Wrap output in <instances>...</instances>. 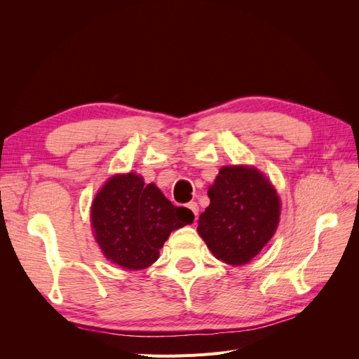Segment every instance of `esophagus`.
Masks as SVG:
<instances>
[{"label":"esophagus","instance_id":"obj_1","mask_svg":"<svg viewBox=\"0 0 359 359\" xmlns=\"http://www.w3.org/2000/svg\"><path fill=\"white\" fill-rule=\"evenodd\" d=\"M187 208L191 210V212L194 214V217H196V219H198V214H199V206H198V203H196V202H190V203H187Z\"/></svg>","mask_w":359,"mask_h":359}]
</instances>
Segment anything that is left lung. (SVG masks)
Here are the masks:
<instances>
[{
  "label": "left lung",
  "mask_w": 359,
  "mask_h": 359,
  "mask_svg": "<svg viewBox=\"0 0 359 359\" xmlns=\"http://www.w3.org/2000/svg\"><path fill=\"white\" fill-rule=\"evenodd\" d=\"M208 198L198 222L201 238L222 262L248 264L278 226L281 205L274 186L256 168L223 166Z\"/></svg>",
  "instance_id": "1"
}]
</instances>
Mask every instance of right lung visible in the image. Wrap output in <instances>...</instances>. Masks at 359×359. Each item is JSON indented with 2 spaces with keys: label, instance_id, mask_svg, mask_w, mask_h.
<instances>
[{
  "label": "right lung",
  "instance_id": "obj_1",
  "mask_svg": "<svg viewBox=\"0 0 359 359\" xmlns=\"http://www.w3.org/2000/svg\"><path fill=\"white\" fill-rule=\"evenodd\" d=\"M189 208L173 206L156 184L135 172L114 175L95 194L91 226L107 260L127 271L148 268L172 231L193 223Z\"/></svg>",
  "mask_w": 359,
  "mask_h": 359
}]
</instances>
